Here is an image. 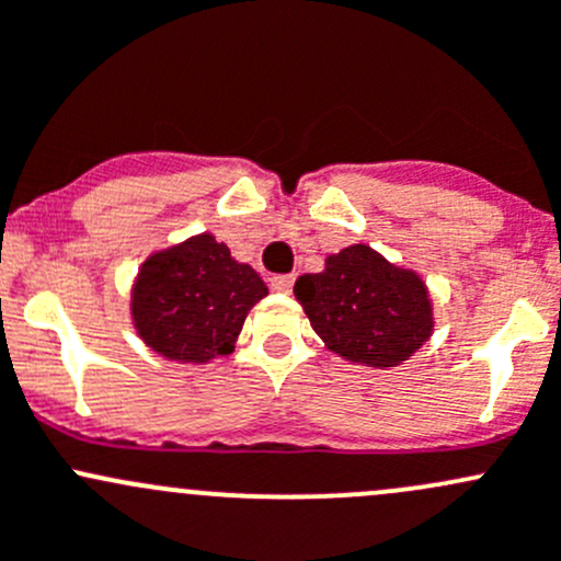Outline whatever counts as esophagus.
Wrapping results in <instances>:
<instances>
[{
	"instance_id": "1",
	"label": "esophagus",
	"mask_w": 561,
	"mask_h": 561,
	"mask_svg": "<svg viewBox=\"0 0 561 561\" xmlns=\"http://www.w3.org/2000/svg\"><path fill=\"white\" fill-rule=\"evenodd\" d=\"M270 286H273L275 291H291L294 275H273V278H270Z\"/></svg>"
}]
</instances>
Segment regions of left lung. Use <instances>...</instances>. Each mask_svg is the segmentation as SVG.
Returning <instances> with one entry per match:
<instances>
[{
	"label": "left lung",
	"instance_id": "obj_1",
	"mask_svg": "<svg viewBox=\"0 0 561 561\" xmlns=\"http://www.w3.org/2000/svg\"><path fill=\"white\" fill-rule=\"evenodd\" d=\"M294 297L329 351L367 367L400 365L432 334V302L419 275L367 245L329 256L323 273L294 283Z\"/></svg>",
	"mask_w": 561,
	"mask_h": 561
}]
</instances>
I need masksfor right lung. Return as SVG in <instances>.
Here are the masks:
<instances>
[{"mask_svg":"<svg viewBox=\"0 0 561 561\" xmlns=\"http://www.w3.org/2000/svg\"><path fill=\"white\" fill-rule=\"evenodd\" d=\"M267 286L248 264L234 262L213 234H196L153 253L131 291L137 334L172 362H207L232 354L248 310Z\"/></svg>","mask_w":561,"mask_h":561,"instance_id":"1","label":"right lung"}]
</instances>
